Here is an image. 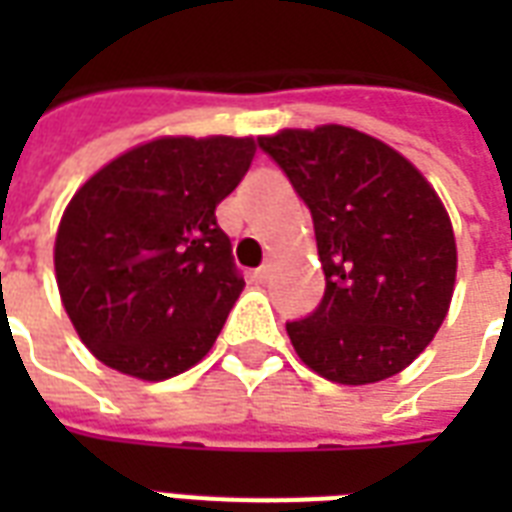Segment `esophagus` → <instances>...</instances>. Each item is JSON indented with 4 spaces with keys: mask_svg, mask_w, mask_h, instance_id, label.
<instances>
[{
    "mask_svg": "<svg viewBox=\"0 0 512 512\" xmlns=\"http://www.w3.org/2000/svg\"><path fill=\"white\" fill-rule=\"evenodd\" d=\"M271 271H273V263H265V265H260V268H257V271L252 273V279H255L257 284H265V281L271 279Z\"/></svg>",
    "mask_w": 512,
    "mask_h": 512,
    "instance_id": "obj_1",
    "label": "esophagus"
}]
</instances>
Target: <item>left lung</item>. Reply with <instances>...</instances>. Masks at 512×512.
Instances as JSON below:
<instances>
[{
  "label": "left lung",
  "instance_id": "8db88e82",
  "mask_svg": "<svg viewBox=\"0 0 512 512\" xmlns=\"http://www.w3.org/2000/svg\"><path fill=\"white\" fill-rule=\"evenodd\" d=\"M308 204L327 289L287 324L308 369L340 385L404 372L444 324L457 241L436 188L388 143L342 124L260 135Z\"/></svg>",
  "mask_w": 512,
  "mask_h": 512
}]
</instances>
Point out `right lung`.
<instances>
[{"label": "right lung", "instance_id": "add662e5", "mask_svg": "<svg viewBox=\"0 0 512 512\" xmlns=\"http://www.w3.org/2000/svg\"><path fill=\"white\" fill-rule=\"evenodd\" d=\"M255 151V138L164 135L111 159L71 196L55 281L98 361L159 382L207 356L244 289L215 209Z\"/></svg>", "mask_w": 512, "mask_h": 512}]
</instances>
